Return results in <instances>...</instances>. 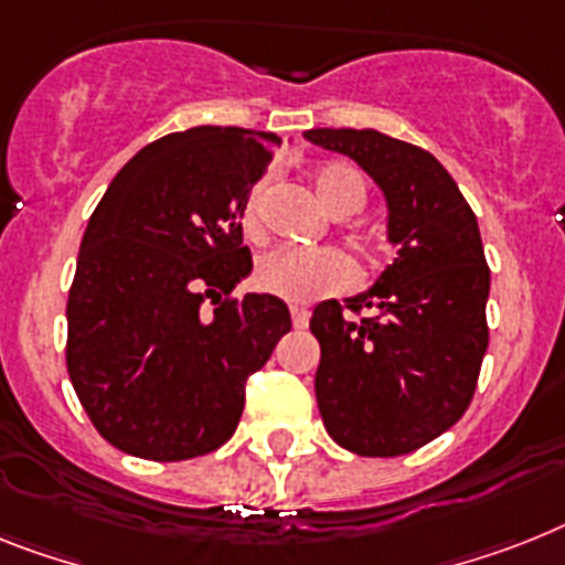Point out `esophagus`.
Returning <instances> with one entry per match:
<instances>
[{
  "label": "esophagus",
  "mask_w": 565,
  "mask_h": 565,
  "mask_svg": "<svg viewBox=\"0 0 565 565\" xmlns=\"http://www.w3.org/2000/svg\"><path fill=\"white\" fill-rule=\"evenodd\" d=\"M291 323H294V329H306V326H309V311L291 309Z\"/></svg>",
  "instance_id": "esophagus-1"
}]
</instances>
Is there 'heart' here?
<instances>
[{
	"label": "heart",
	"instance_id": "1",
	"mask_svg": "<svg viewBox=\"0 0 565 565\" xmlns=\"http://www.w3.org/2000/svg\"><path fill=\"white\" fill-rule=\"evenodd\" d=\"M311 181H315L320 202L326 204L332 216H352L363 207L366 188H363V175L352 164L329 161V164L317 167ZM263 193L265 184H256L245 199V207H242V225H245L248 236L259 233ZM352 279H355V268L338 250L274 248L256 263L254 271V282L259 291L288 302L320 300L326 294H338L349 288Z\"/></svg>",
	"mask_w": 565,
	"mask_h": 565
}]
</instances>
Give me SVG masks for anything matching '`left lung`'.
Masks as SVG:
<instances>
[{"label": "left lung", "instance_id": "left-lung-1", "mask_svg": "<svg viewBox=\"0 0 565 565\" xmlns=\"http://www.w3.org/2000/svg\"><path fill=\"white\" fill-rule=\"evenodd\" d=\"M306 141L352 158L384 193L395 259L366 291L320 302L311 334L326 430L358 456L413 454L468 409L488 349L491 271L477 216L422 147L377 129H309Z\"/></svg>", "mask_w": 565, "mask_h": 565}]
</instances>
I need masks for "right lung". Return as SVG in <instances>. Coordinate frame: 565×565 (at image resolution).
Masks as SVG:
<instances>
[{
    "mask_svg": "<svg viewBox=\"0 0 565 565\" xmlns=\"http://www.w3.org/2000/svg\"><path fill=\"white\" fill-rule=\"evenodd\" d=\"M279 147L239 126L164 135L120 167L88 218L65 363L97 433L124 454L181 461L225 445L245 381L291 332L279 297L222 302L254 271L242 207Z\"/></svg>",
    "mask_w": 565,
    "mask_h": 565,
    "instance_id": "obj_1",
    "label": "right lung"
}]
</instances>
